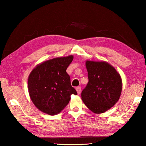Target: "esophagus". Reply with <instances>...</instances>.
I'll use <instances>...</instances> for the list:
<instances>
[{"label":"esophagus","mask_w":146,"mask_h":146,"mask_svg":"<svg viewBox=\"0 0 146 146\" xmlns=\"http://www.w3.org/2000/svg\"><path fill=\"white\" fill-rule=\"evenodd\" d=\"M76 90L77 92V94H80V93H81V88L80 86H78V87L76 88Z\"/></svg>","instance_id":"esophagus-1"}]
</instances>
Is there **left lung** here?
<instances>
[{
  "label": "left lung",
  "instance_id": "obj_1",
  "mask_svg": "<svg viewBox=\"0 0 146 146\" xmlns=\"http://www.w3.org/2000/svg\"><path fill=\"white\" fill-rule=\"evenodd\" d=\"M88 83L82 92L83 103L92 112L102 113L119 100L122 81L115 68L106 61L86 60Z\"/></svg>",
  "mask_w": 146,
  "mask_h": 146
}]
</instances>
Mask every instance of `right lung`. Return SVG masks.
I'll use <instances>...</instances> for the list:
<instances>
[{
    "mask_svg": "<svg viewBox=\"0 0 146 146\" xmlns=\"http://www.w3.org/2000/svg\"><path fill=\"white\" fill-rule=\"evenodd\" d=\"M73 60V55L52 58L37 64L30 73L27 81L30 98L43 113L58 114L69 103L71 95H77L66 73Z\"/></svg>",
    "mask_w": 146,
    "mask_h": 146,
    "instance_id": "add662e5",
    "label": "right lung"
}]
</instances>
